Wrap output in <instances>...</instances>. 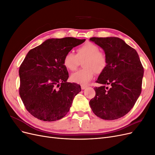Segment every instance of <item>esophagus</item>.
<instances>
[{
    "instance_id": "obj_1",
    "label": "esophagus",
    "mask_w": 155,
    "mask_h": 155,
    "mask_svg": "<svg viewBox=\"0 0 155 155\" xmlns=\"http://www.w3.org/2000/svg\"><path fill=\"white\" fill-rule=\"evenodd\" d=\"M87 87H88L87 85H81V88L82 90H84V89H85Z\"/></svg>"
}]
</instances>
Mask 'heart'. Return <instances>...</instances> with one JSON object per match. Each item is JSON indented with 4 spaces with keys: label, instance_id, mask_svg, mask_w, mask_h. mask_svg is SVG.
I'll list each match as a JSON object with an SVG mask.
<instances>
[{
    "label": "heart",
    "instance_id": "1",
    "mask_svg": "<svg viewBox=\"0 0 155 155\" xmlns=\"http://www.w3.org/2000/svg\"><path fill=\"white\" fill-rule=\"evenodd\" d=\"M77 54L68 51L63 58L64 67L70 71L76 70L79 61H83L82 65L84 68L73 73L70 76L71 81L81 85H85L94 78L95 72L100 74L104 72L107 66V59L105 54L100 51L96 45L87 43L76 50Z\"/></svg>",
    "mask_w": 155,
    "mask_h": 155
}]
</instances>
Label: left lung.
<instances>
[{
	"label": "left lung",
	"mask_w": 155,
	"mask_h": 155,
	"mask_svg": "<svg viewBox=\"0 0 155 155\" xmlns=\"http://www.w3.org/2000/svg\"><path fill=\"white\" fill-rule=\"evenodd\" d=\"M90 41L104 50L107 66L96 81L102 85L94 88L96 96L89 104L99 118L118 119L131 110L141 94L143 66L137 51L118 37H92Z\"/></svg>",
	"instance_id": "1"
}]
</instances>
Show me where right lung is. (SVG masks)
<instances>
[{"label": "right lung", "instance_id": "add662e5", "mask_svg": "<svg viewBox=\"0 0 155 155\" xmlns=\"http://www.w3.org/2000/svg\"><path fill=\"white\" fill-rule=\"evenodd\" d=\"M85 39H49L30 50L20 66L19 94L26 110L37 119L54 121L67 114L80 85L67 82L64 55Z\"/></svg>", "mask_w": 155, "mask_h": 155}]
</instances>
